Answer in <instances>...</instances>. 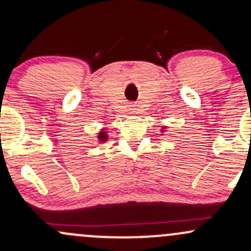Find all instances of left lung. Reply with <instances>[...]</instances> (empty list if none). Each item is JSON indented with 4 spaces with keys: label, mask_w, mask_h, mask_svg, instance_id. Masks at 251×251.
<instances>
[{
    "label": "left lung",
    "mask_w": 251,
    "mask_h": 251,
    "mask_svg": "<svg viewBox=\"0 0 251 251\" xmlns=\"http://www.w3.org/2000/svg\"><path fill=\"white\" fill-rule=\"evenodd\" d=\"M165 128H166V127H163V129H162V132H164V131H165Z\"/></svg>",
    "instance_id": "left-lung-1"
}]
</instances>
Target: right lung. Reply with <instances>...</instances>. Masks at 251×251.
<instances>
[{
	"mask_svg": "<svg viewBox=\"0 0 251 251\" xmlns=\"http://www.w3.org/2000/svg\"><path fill=\"white\" fill-rule=\"evenodd\" d=\"M107 139H108L107 132H106L105 128H102L101 131H100L99 133H98V140H99L100 143H105Z\"/></svg>",
	"mask_w": 251,
	"mask_h": 251,
	"instance_id": "obj_1",
	"label": "right lung"
}]
</instances>
